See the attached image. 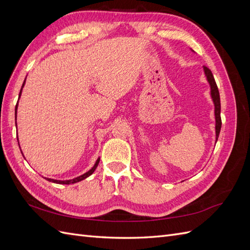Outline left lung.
I'll use <instances>...</instances> for the list:
<instances>
[{
	"mask_svg": "<svg viewBox=\"0 0 250 250\" xmlns=\"http://www.w3.org/2000/svg\"><path fill=\"white\" fill-rule=\"evenodd\" d=\"M204 73H206L207 79L210 85V95L211 98H213V101L215 104V117H216V140H218L219 133H220L221 129V116H220V110H221V104H220V95H219V89L216 84L215 78L213 76V73L208 69V66L204 65Z\"/></svg>",
	"mask_w": 250,
	"mask_h": 250,
	"instance_id": "8db88e82",
	"label": "left lung"
}]
</instances>
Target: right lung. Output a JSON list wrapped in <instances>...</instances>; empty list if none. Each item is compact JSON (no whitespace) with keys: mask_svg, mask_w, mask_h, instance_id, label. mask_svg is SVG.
Returning <instances> with one entry per match:
<instances>
[{"mask_svg":"<svg viewBox=\"0 0 250 250\" xmlns=\"http://www.w3.org/2000/svg\"><path fill=\"white\" fill-rule=\"evenodd\" d=\"M24 84H25V81H24V83H22V86H24ZM22 86H21V88H22ZM21 92H20V96H21ZM17 108H18V104H17V106H16V117H17ZM99 161H100V158H98L96 164H95V166H94V167H93L92 169H90L89 171H87L86 173L83 174V175H80V176H78V177H76V178H74V179H70V180H56V179L47 178V180L52 181V183H55V184H60V185H70V184L78 183V181H81V180H83V179H85L86 177H88L89 175H92V174L94 173V171L96 170L98 164H99Z\"/></svg>","mask_w":250,"mask_h":250,"instance_id":"1","label":"right lung"}]
</instances>
